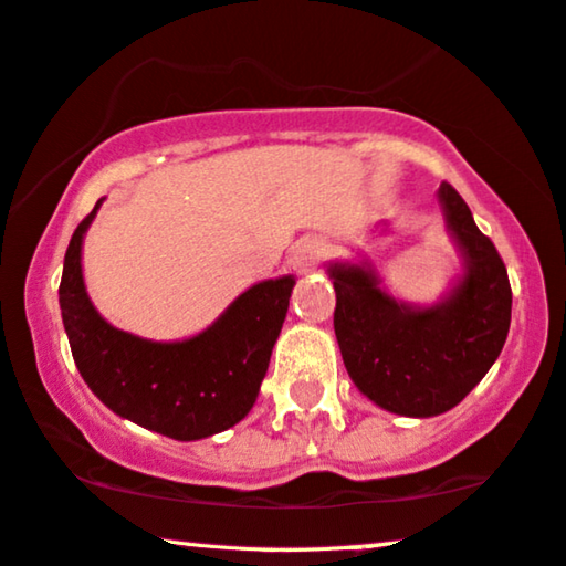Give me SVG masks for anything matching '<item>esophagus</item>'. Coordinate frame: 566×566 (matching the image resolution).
<instances>
[{
    "mask_svg": "<svg viewBox=\"0 0 566 566\" xmlns=\"http://www.w3.org/2000/svg\"><path fill=\"white\" fill-rule=\"evenodd\" d=\"M324 258V244L316 242V239H304V242L296 244V250L291 254V265L298 273H312V270L319 265Z\"/></svg>",
    "mask_w": 566,
    "mask_h": 566,
    "instance_id": "34e87169",
    "label": "esophagus"
}]
</instances>
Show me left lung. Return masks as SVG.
Listing matches in <instances>:
<instances>
[{
  "label": "left lung",
  "instance_id": "obj_1",
  "mask_svg": "<svg viewBox=\"0 0 566 566\" xmlns=\"http://www.w3.org/2000/svg\"><path fill=\"white\" fill-rule=\"evenodd\" d=\"M463 275L432 306L389 296L368 262H335V335L353 384L386 412L436 417L486 376L507 339L513 291L492 239L451 185L438 190Z\"/></svg>",
  "mask_w": 566,
  "mask_h": 566
}]
</instances>
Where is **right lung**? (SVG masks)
Returning a JSON list of instances; mask_svg holds the SVG:
<instances>
[{
    "label": "right lung",
    "mask_w": 566,
    "mask_h": 566,
    "mask_svg": "<svg viewBox=\"0 0 566 566\" xmlns=\"http://www.w3.org/2000/svg\"><path fill=\"white\" fill-rule=\"evenodd\" d=\"M69 242L59 285L61 319L76 368L92 394L118 417L175 440H200L244 420L281 335L296 277L247 289L219 319L182 343H154L113 327L87 296L82 275L84 231Z\"/></svg>",
    "instance_id": "obj_1"
}]
</instances>
